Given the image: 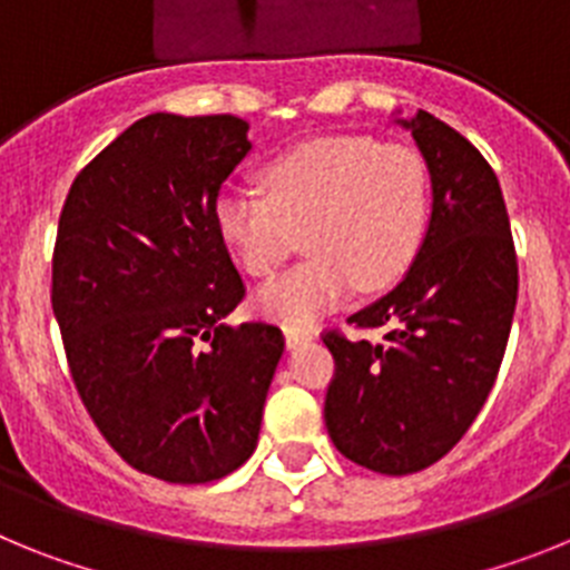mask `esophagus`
Masks as SVG:
<instances>
[{"mask_svg": "<svg viewBox=\"0 0 570 570\" xmlns=\"http://www.w3.org/2000/svg\"><path fill=\"white\" fill-rule=\"evenodd\" d=\"M308 340H314V334H311L308 328H294V325L285 328V345L288 347H299L302 342H308Z\"/></svg>", "mask_w": 570, "mask_h": 570, "instance_id": "esophagus-1", "label": "esophagus"}]
</instances>
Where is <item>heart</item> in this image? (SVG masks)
I'll use <instances>...</instances> for the list:
<instances>
[{
	"label": "heart",
	"instance_id": "obj_1",
	"mask_svg": "<svg viewBox=\"0 0 570 570\" xmlns=\"http://www.w3.org/2000/svg\"><path fill=\"white\" fill-rule=\"evenodd\" d=\"M262 190L216 199V234L239 268L271 276L305 230L311 259L259 291L282 325H308L354 294L391 288L416 259L431 216V176L420 150L374 136H316L262 170Z\"/></svg>",
	"mask_w": 570,
	"mask_h": 570
}]
</instances>
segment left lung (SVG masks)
I'll list each match as a JSON object with an SVG mask.
<instances>
[{
    "label": "left lung",
    "instance_id": "1",
    "mask_svg": "<svg viewBox=\"0 0 570 570\" xmlns=\"http://www.w3.org/2000/svg\"><path fill=\"white\" fill-rule=\"evenodd\" d=\"M425 156L434 208L414 265L391 294L347 316L382 342L325 331L336 371L325 425L336 451L367 471L405 476L465 436L500 374L517 308V250L500 179L451 125L400 119Z\"/></svg>",
    "mask_w": 570,
    "mask_h": 570
}]
</instances>
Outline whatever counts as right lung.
I'll list each match as a JSON object with an SVG mask.
<instances>
[{
	"instance_id": "obj_1",
	"label": "right lung",
	"mask_w": 570,
	"mask_h": 570,
	"mask_svg": "<svg viewBox=\"0 0 570 570\" xmlns=\"http://www.w3.org/2000/svg\"><path fill=\"white\" fill-rule=\"evenodd\" d=\"M250 150L230 114H150L90 159L59 216L50 302L70 376L116 454L179 485L254 454L285 336L225 325L245 282L216 199Z\"/></svg>"
}]
</instances>
